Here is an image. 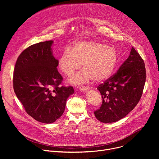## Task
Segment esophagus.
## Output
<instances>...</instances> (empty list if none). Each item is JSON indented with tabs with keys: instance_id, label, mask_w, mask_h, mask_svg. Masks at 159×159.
I'll list each match as a JSON object with an SVG mask.
<instances>
[{
	"instance_id": "obj_1",
	"label": "esophagus",
	"mask_w": 159,
	"mask_h": 159,
	"mask_svg": "<svg viewBox=\"0 0 159 159\" xmlns=\"http://www.w3.org/2000/svg\"><path fill=\"white\" fill-rule=\"evenodd\" d=\"M79 89L80 90H82V91H87V90H88L89 89V86H83V87H79Z\"/></svg>"
}]
</instances>
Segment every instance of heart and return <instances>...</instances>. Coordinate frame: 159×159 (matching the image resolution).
<instances>
[{"label": "heart", "mask_w": 159, "mask_h": 159, "mask_svg": "<svg viewBox=\"0 0 159 159\" xmlns=\"http://www.w3.org/2000/svg\"><path fill=\"white\" fill-rule=\"evenodd\" d=\"M118 62L116 50L111 47L94 41L75 43L72 49L66 48L58 60L63 73L70 76L82 66L84 69L69 79L71 84H83L91 79L100 82L109 79Z\"/></svg>", "instance_id": "b5f03b06"}]
</instances>
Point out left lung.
<instances>
[{
    "mask_svg": "<svg viewBox=\"0 0 159 159\" xmlns=\"http://www.w3.org/2000/svg\"><path fill=\"white\" fill-rule=\"evenodd\" d=\"M145 80V63L132 47L117 72L98 87L102 103L94 111L96 118L102 123H111L125 117L139 102Z\"/></svg>",
    "mask_w": 159,
    "mask_h": 159,
    "instance_id": "1",
    "label": "left lung"
}]
</instances>
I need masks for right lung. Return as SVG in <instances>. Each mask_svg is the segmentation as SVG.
Wrapping results in <instances>:
<instances>
[{"label": "right lung", "mask_w": 159, "mask_h": 159, "mask_svg": "<svg viewBox=\"0 0 159 159\" xmlns=\"http://www.w3.org/2000/svg\"><path fill=\"white\" fill-rule=\"evenodd\" d=\"M53 43L40 42L25 49L17 59L13 75L14 93L26 112L47 124L61 116L68 98L74 93L72 86H60L63 77L57 69Z\"/></svg>", "instance_id": "obj_1"}]
</instances>
